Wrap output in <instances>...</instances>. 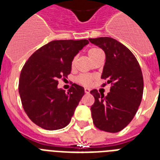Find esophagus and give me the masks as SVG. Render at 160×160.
Listing matches in <instances>:
<instances>
[{
    "label": "esophagus",
    "mask_w": 160,
    "mask_h": 160,
    "mask_svg": "<svg viewBox=\"0 0 160 160\" xmlns=\"http://www.w3.org/2000/svg\"><path fill=\"white\" fill-rule=\"evenodd\" d=\"M90 91V90L89 89V88H85V92L86 93V94H89Z\"/></svg>",
    "instance_id": "34e87169"
}]
</instances>
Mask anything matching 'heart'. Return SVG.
Wrapping results in <instances>:
<instances>
[{
    "label": "heart",
    "instance_id": "heart-1",
    "mask_svg": "<svg viewBox=\"0 0 160 160\" xmlns=\"http://www.w3.org/2000/svg\"><path fill=\"white\" fill-rule=\"evenodd\" d=\"M100 52H102V51H100V49L98 48H91L90 49L89 51H88V55H89V57L90 58V60H92ZM75 60L76 59H74L72 60V63H71V65L72 66L75 65ZM93 80V76L90 75H81L80 76H78L77 78V81L80 84H82L84 85H90L91 84Z\"/></svg>",
    "mask_w": 160,
    "mask_h": 160
}]
</instances>
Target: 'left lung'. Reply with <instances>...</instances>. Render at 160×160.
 I'll use <instances>...</instances> for the list:
<instances>
[{
	"label": "left lung",
	"mask_w": 160,
	"mask_h": 160,
	"mask_svg": "<svg viewBox=\"0 0 160 160\" xmlns=\"http://www.w3.org/2000/svg\"><path fill=\"white\" fill-rule=\"evenodd\" d=\"M89 41L105 51L101 78L112 85L106 96L100 95L97 90L90 91L95 97L90 108L93 123L103 131L117 133L130 123L141 103L144 91L141 69L131 51L116 40L99 37Z\"/></svg>",
	"instance_id": "obj_1"
}]
</instances>
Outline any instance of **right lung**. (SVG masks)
<instances>
[{"mask_svg": "<svg viewBox=\"0 0 160 160\" xmlns=\"http://www.w3.org/2000/svg\"><path fill=\"white\" fill-rule=\"evenodd\" d=\"M88 44L87 40L51 41L26 61L20 75L19 94L24 110L36 125L55 130L69 124L85 90L73 84L65 92L58 88V80L67 78L74 57Z\"/></svg>", "mask_w": 160, "mask_h": 160, "instance_id": "add662e5", "label": "right lung"}]
</instances>
